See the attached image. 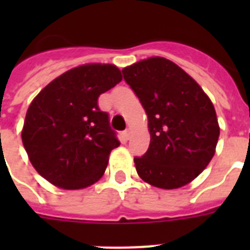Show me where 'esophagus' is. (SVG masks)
<instances>
[{"label":"esophagus","instance_id":"34e87169","mask_svg":"<svg viewBox=\"0 0 250 250\" xmlns=\"http://www.w3.org/2000/svg\"><path fill=\"white\" fill-rule=\"evenodd\" d=\"M129 135H131V131H129V129H125V131H123V137H125V140H128Z\"/></svg>","mask_w":250,"mask_h":250}]
</instances>
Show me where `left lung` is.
Instances as JSON below:
<instances>
[{"instance_id": "obj_1", "label": "left lung", "mask_w": 250, "mask_h": 250, "mask_svg": "<svg viewBox=\"0 0 250 250\" xmlns=\"http://www.w3.org/2000/svg\"><path fill=\"white\" fill-rule=\"evenodd\" d=\"M148 115L150 144L135 157L139 176L174 189L201 174L215 153L219 125L210 98L174 62L152 57L122 70Z\"/></svg>"}]
</instances>
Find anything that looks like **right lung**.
<instances>
[{
    "instance_id": "add662e5",
    "label": "right lung",
    "mask_w": 250,
    "mask_h": 250,
    "mask_svg": "<svg viewBox=\"0 0 250 250\" xmlns=\"http://www.w3.org/2000/svg\"><path fill=\"white\" fill-rule=\"evenodd\" d=\"M122 80L114 64L68 70L37 94L25 114L21 140L32 166L63 189H82L102 178L119 146L98 97Z\"/></svg>"
}]
</instances>
